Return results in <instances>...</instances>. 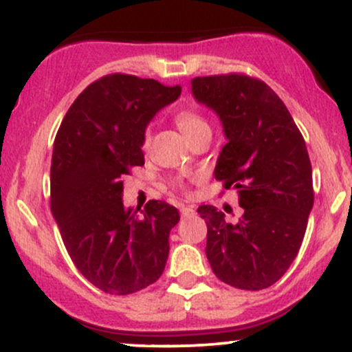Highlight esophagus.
<instances>
[{
  "label": "esophagus",
  "mask_w": 352,
  "mask_h": 352,
  "mask_svg": "<svg viewBox=\"0 0 352 352\" xmlns=\"http://www.w3.org/2000/svg\"><path fill=\"white\" fill-rule=\"evenodd\" d=\"M180 213H182V217L184 218H188V217H193L195 215V208L193 207H180Z\"/></svg>",
  "instance_id": "1"
}]
</instances>
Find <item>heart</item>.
<instances>
[{
  "label": "heart",
  "instance_id": "heart-1",
  "mask_svg": "<svg viewBox=\"0 0 352 352\" xmlns=\"http://www.w3.org/2000/svg\"><path fill=\"white\" fill-rule=\"evenodd\" d=\"M175 122H177V125H179L182 134L187 137V139H190L193 134H197V132L201 131V129L208 127V124L205 122L204 117L193 111L179 112L175 117ZM147 140H148V137H145V144H147Z\"/></svg>",
  "mask_w": 352,
  "mask_h": 352
}]
</instances>
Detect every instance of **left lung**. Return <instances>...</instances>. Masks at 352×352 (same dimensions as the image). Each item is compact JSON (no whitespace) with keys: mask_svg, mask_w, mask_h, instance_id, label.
<instances>
[{"mask_svg":"<svg viewBox=\"0 0 352 352\" xmlns=\"http://www.w3.org/2000/svg\"><path fill=\"white\" fill-rule=\"evenodd\" d=\"M192 94L220 119L227 144L215 179L236 188L243 215L228 223L212 205L207 258L221 281L258 292L276 283L296 258L313 208V170L305 139L272 87L241 74L192 79Z\"/></svg>","mask_w":352,"mask_h":352,"instance_id":"obj_1","label":"left lung"}]
</instances>
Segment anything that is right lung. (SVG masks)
Listing matches in <instances>:
<instances>
[{
	"label": "right lung",
	"instance_id": "right-lung-1",
	"mask_svg": "<svg viewBox=\"0 0 352 352\" xmlns=\"http://www.w3.org/2000/svg\"><path fill=\"white\" fill-rule=\"evenodd\" d=\"M180 92V86L111 74L84 89L60 122L51 212L76 268L104 293L140 292L164 273L179 210L162 200L145 210L124 207V175L144 165L147 125Z\"/></svg>",
	"mask_w": 352,
	"mask_h": 352
}]
</instances>
